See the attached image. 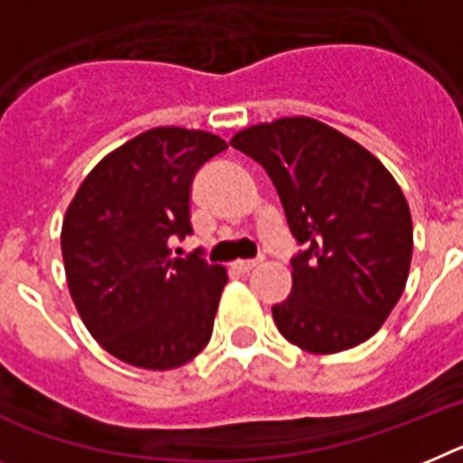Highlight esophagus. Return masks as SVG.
<instances>
[{
    "mask_svg": "<svg viewBox=\"0 0 463 463\" xmlns=\"http://www.w3.org/2000/svg\"><path fill=\"white\" fill-rule=\"evenodd\" d=\"M261 261H256V259H251V261H238L235 263V268H238L240 273H250V270H254L256 266H259Z\"/></svg>",
    "mask_w": 463,
    "mask_h": 463,
    "instance_id": "obj_1",
    "label": "esophagus"
}]
</instances>
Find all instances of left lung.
Masks as SVG:
<instances>
[{"label":"left lung","mask_w":463,"mask_h":463,"mask_svg":"<svg viewBox=\"0 0 463 463\" xmlns=\"http://www.w3.org/2000/svg\"><path fill=\"white\" fill-rule=\"evenodd\" d=\"M266 169L291 235V294L273 306L289 344L348 351L379 332L405 291L410 204L386 166L360 143L313 118H282L232 136Z\"/></svg>","instance_id":"obj_1"}]
</instances>
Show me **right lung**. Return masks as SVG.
<instances>
[{
  "label": "right lung",
  "instance_id": "1",
  "mask_svg": "<svg viewBox=\"0 0 463 463\" xmlns=\"http://www.w3.org/2000/svg\"><path fill=\"white\" fill-rule=\"evenodd\" d=\"M219 136L155 127L93 166L61 231L65 278L81 322L110 355L143 370H176L209 344L228 275L169 240L193 232L190 185Z\"/></svg>",
  "mask_w": 463,
  "mask_h": 463
}]
</instances>
